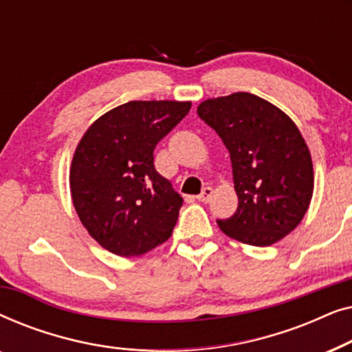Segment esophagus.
Listing matches in <instances>:
<instances>
[{
	"mask_svg": "<svg viewBox=\"0 0 352 352\" xmlns=\"http://www.w3.org/2000/svg\"><path fill=\"white\" fill-rule=\"evenodd\" d=\"M211 195H213V189H211V187H205V189L201 190V194L197 195V200L204 201V204H208L211 200Z\"/></svg>",
	"mask_w": 352,
	"mask_h": 352,
	"instance_id": "obj_1",
	"label": "esophagus"
}]
</instances>
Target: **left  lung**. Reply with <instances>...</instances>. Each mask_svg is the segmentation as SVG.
I'll list each match as a JSON object with an SVG mask.
<instances>
[{
	"instance_id": "left-lung-1",
	"label": "left lung",
	"mask_w": 352,
	"mask_h": 352,
	"mask_svg": "<svg viewBox=\"0 0 352 352\" xmlns=\"http://www.w3.org/2000/svg\"><path fill=\"white\" fill-rule=\"evenodd\" d=\"M218 133L232 162L237 211L218 219L226 235L253 247H269L292 232L314 192L311 152L285 112L258 96L234 93L197 107Z\"/></svg>"
}]
</instances>
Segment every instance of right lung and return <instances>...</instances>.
Listing matches in <instances>:
<instances>
[{"label":"right lung","instance_id":"obj_1","mask_svg":"<svg viewBox=\"0 0 352 352\" xmlns=\"http://www.w3.org/2000/svg\"><path fill=\"white\" fill-rule=\"evenodd\" d=\"M192 102L131 100L109 110L86 129L70 166L76 214L100 247L139 256L166 242L182 197L153 166V148Z\"/></svg>","mask_w":352,"mask_h":352}]
</instances>
